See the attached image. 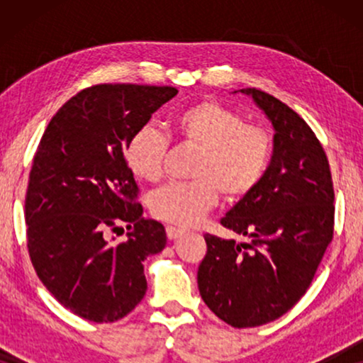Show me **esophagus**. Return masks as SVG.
I'll return each mask as SVG.
<instances>
[{"mask_svg": "<svg viewBox=\"0 0 363 363\" xmlns=\"http://www.w3.org/2000/svg\"><path fill=\"white\" fill-rule=\"evenodd\" d=\"M183 233H185V230H183V228H177V226H172V225L167 226L168 240H177V238L182 236Z\"/></svg>", "mask_w": 363, "mask_h": 363, "instance_id": "obj_1", "label": "esophagus"}]
</instances>
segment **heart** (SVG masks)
<instances>
[{
  "label": "heart",
  "mask_w": 363,
  "mask_h": 363,
  "mask_svg": "<svg viewBox=\"0 0 363 363\" xmlns=\"http://www.w3.org/2000/svg\"><path fill=\"white\" fill-rule=\"evenodd\" d=\"M173 132L183 145L198 148L190 182L170 183L153 191L152 215L173 225H195L216 205L220 191L230 200L242 198L259 185L269 168L274 138L266 127L246 122L235 108L218 101H200L173 117ZM170 138L153 125L130 137L125 160L145 182L163 175Z\"/></svg>",
  "instance_id": "heart-1"
}]
</instances>
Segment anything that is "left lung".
I'll return each mask as SVG.
<instances>
[{"instance_id": "8db88e82", "label": "left lung", "mask_w": 363, "mask_h": 363, "mask_svg": "<svg viewBox=\"0 0 363 363\" xmlns=\"http://www.w3.org/2000/svg\"><path fill=\"white\" fill-rule=\"evenodd\" d=\"M252 96L274 125V153L255 190L221 218L250 242L205 235L198 267L205 304L238 329L272 322L309 289L334 238V183L319 138L304 118L261 89Z\"/></svg>"}]
</instances>
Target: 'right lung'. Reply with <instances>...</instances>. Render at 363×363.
Masks as SVG:
<instances>
[{
  "label": "right lung",
  "instance_id": "right-lung-1",
  "mask_svg": "<svg viewBox=\"0 0 363 363\" xmlns=\"http://www.w3.org/2000/svg\"><path fill=\"white\" fill-rule=\"evenodd\" d=\"M177 94L137 84L84 89L51 118L34 153L24 201L29 259L57 302L82 319L116 322L145 296L143 261L165 247L167 233L142 216L123 153ZM122 224L128 240L108 242Z\"/></svg>",
  "mask_w": 363,
  "mask_h": 363
}]
</instances>
